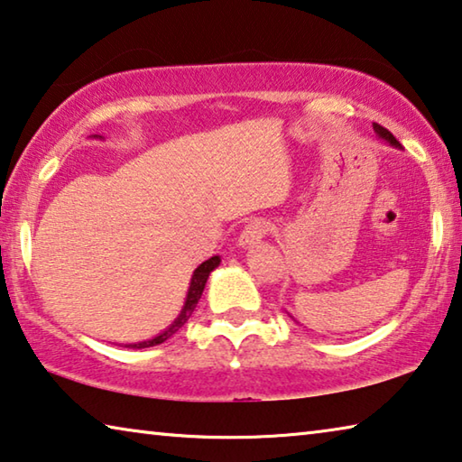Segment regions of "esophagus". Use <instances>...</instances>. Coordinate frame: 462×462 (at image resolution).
I'll return each mask as SVG.
<instances>
[{"label":"esophagus","mask_w":462,"mask_h":462,"mask_svg":"<svg viewBox=\"0 0 462 462\" xmlns=\"http://www.w3.org/2000/svg\"><path fill=\"white\" fill-rule=\"evenodd\" d=\"M269 232V224L264 220H254L245 226V230L240 232L238 236V245L242 248H248V246H254L259 245V242L264 238V234Z\"/></svg>","instance_id":"esophagus-1"}]
</instances>
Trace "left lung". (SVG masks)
Instances as JSON below:
<instances>
[{
	"instance_id": "obj_1",
	"label": "left lung",
	"mask_w": 462,
	"mask_h": 462,
	"mask_svg": "<svg viewBox=\"0 0 462 462\" xmlns=\"http://www.w3.org/2000/svg\"><path fill=\"white\" fill-rule=\"evenodd\" d=\"M373 128H374V132H377V136H379V138H383V140H385L387 144L395 146V148H402V144L397 143V138H395L393 134H391L389 130H385V128H383V126H379V124H373Z\"/></svg>"
}]
</instances>
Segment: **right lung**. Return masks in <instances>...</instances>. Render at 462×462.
Here are the masks:
<instances>
[{
  "mask_svg": "<svg viewBox=\"0 0 462 462\" xmlns=\"http://www.w3.org/2000/svg\"><path fill=\"white\" fill-rule=\"evenodd\" d=\"M93 138H101V136L96 134ZM217 264H220V256H212V259H208L206 263H201L199 267L193 271L191 283H189V289H187V297H185V303H183V308H181V314H179V316L175 318L173 324H171L169 328H165V330H162L161 334H156L154 338H151V340L124 344V346H126V348H148V346H156V344H162L165 340H169L171 336L181 330L187 319L191 318L195 306H198V301L201 300V293H203V289H206L209 273H212V271L217 267Z\"/></svg>",
  "mask_w": 462,
  "mask_h": 462,
  "instance_id": "1",
  "label": "right lung"
}]
</instances>
